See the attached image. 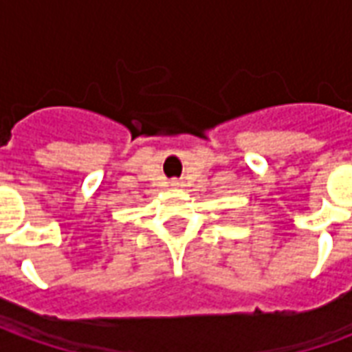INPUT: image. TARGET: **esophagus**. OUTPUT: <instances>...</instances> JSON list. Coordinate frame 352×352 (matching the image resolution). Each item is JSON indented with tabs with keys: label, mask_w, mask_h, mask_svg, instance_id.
<instances>
[{
	"label": "esophagus",
	"mask_w": 352,
	"mask_h": 352,
	"mask_svg": "<svg viewBox=\"0 0 352 352\" xmlns=\"http://www.w3.org/2000/svg\"><path fill=\"white\" fill-rule=\"evenodd\" d=\"M171 186H173V188H179V186H183V181H179V179H173V181H171Z\"/></svg>",
	"instance_id": "obj_1"
}]
</instances>
